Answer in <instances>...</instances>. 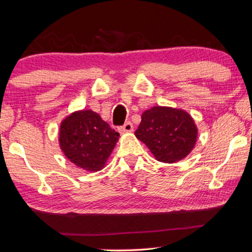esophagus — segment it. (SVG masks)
Returning <instances> with one entry per match:
<instances>
[{
  "mask_svg": "<svg viewBox=\"0 0 252 252\" xmlns=\"http://www.w3.org/2000/svg\"><path fill=\"white\" fill-rule=\"evenodd\" d=\"M119 131H121L122 134L130 133V131H133V125H131L130 122H127L124 124L122 127H119Z\"/></svg>",
  "mask_w": 252,
  "mask_h": 252,
  "instance_id": "1",
  "label": "esophagus"
}]
</instances>
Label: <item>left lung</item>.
I'll list each match as a JSON object with an SVG mask.
<instances>
[{
	"instance_id": "left-lung-1",
	"label": "left lung",
	"mask_w": 252,
	"mask_h": 252,
	"mask_svg": "<svg viewBox=\"0 0 252 252\" xmlns=\"http://www.w3.org/2000/svg\"><path fill=\"white\" fill-rule=\"evenodd\" d=\"M197 127L187 111L156 106L142 114L135 136L144 143L158 161L173 163L191 152Z\"/></svg>"
}]
</instances>
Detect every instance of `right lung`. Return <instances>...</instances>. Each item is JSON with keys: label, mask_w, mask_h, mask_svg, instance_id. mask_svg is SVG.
<instances>
[{"label": "right lung", "mask_w": 252, "mask_h": 252, "mask_svg": "<svg viewBox=\"0 0 252 252\" xmlns=\"http://www.w3.org/2000/svg\"><path fill=\"white\" fill-rule=\"evenodd\" d=\"M119 133L90 109L67 116L61 124L60 146L69 161L87 171L101 170Z\"/></svg>", "instance_id": "add662e5"}]
</instances>
